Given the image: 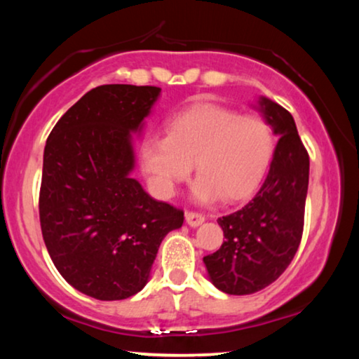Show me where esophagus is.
<instances>
[{
  "label": "esophagus",
  "mask_w": 359,
  "mask_h": 359,
  "mask_svg": "<svg viewBox=\"0 0 359 359\" xmlns=\"http://www.w3.org/2000/svg\"><path fill=\"white\" fill-rule=\"evenodd\" d=\"M185 220L191 228H196V226H199V224L204 223V215L198 214V212H187Z\"/></svg>",
  "instance_id": "esophagus-1"
}]
</instances>
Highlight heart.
<instances>
[{
    "label": "heart",
    "mask_w": 359,
    "mask_h": 359,
    "mask_svg": "<svg viewBox=\"0 0 359 359\" xmlns=\"http://www.w3.org/2000/svg\"><path fill=\"white\" fill-rule=\"evenodd\" d=\"M276 154V135L257 115L198 102L168 121L166 137H149L142 165L161 196H171L191 165L198 203L244 199L257 190Z\"/></svg>",
    "instance_id": "heart-1"
}]
</instances>
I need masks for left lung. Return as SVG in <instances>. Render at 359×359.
<instances>
[{"instance_id": "1", "label": "left lung", "mask_w": 359, "mask_h": 359, "mask_svg": "<svg viewBox=\"0 0 359 359\" xmlns=\"http://www.w3.org/2000/svg\"><path fill=\"white\" fill-rule=\"evenodd\" d=\"M258 109L280 136L269 172L250 203L218 218L224 241L203 259L210 282L238 296L266 288L290 266L301 244L309 187V155L293 115L264 96Z\"/></svg>"}]
</instances>
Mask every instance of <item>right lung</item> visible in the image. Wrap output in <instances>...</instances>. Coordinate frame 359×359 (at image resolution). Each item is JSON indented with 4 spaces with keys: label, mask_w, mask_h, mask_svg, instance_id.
Here are the masks:
<instances>
[{
    "label": "right lung",
    "mask_w": 359,
    "mask_h": 359,
    "mask_svg": "<svg viewBox=\"0 0 359 359\" xmlns=\"http://www.w3.org/2000/svg\"><path fill=\"white\" fill-rule=\"evenodd\" d=\"M158 87L112 83L90 90L46 142L39 220L60 274L100 301L126 299L149 282L161 241L184 210L156 201L131 177V133L144 128Z\"/></svg>",
    "instance_id": "right-lung-1"
}]
</instances>
